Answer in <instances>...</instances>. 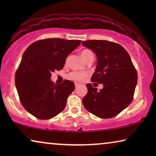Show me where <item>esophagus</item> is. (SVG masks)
I'll list each match as a JSON object with an SVG mask.
<instances>
[{
  "label": "esophagus",
  "instance_id": "1",
  "mask_svg": "<svg viewBox=\"0 0 156 156\" xmlns=\"http://www.w3.org/2000/svg\"><path fill=\"white\" fill-rule=\"evenodd\" d=\"M74 85H75V87L76 88V87L80 86V84H79V83H77V82H75V83H74Z\"/></svg>",
  "mask_w": 156,
  "mask_h": 156
}]
</instances>
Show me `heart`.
Instances as JSON below:
<instances>
[{
	"mask_svg": "<svg viewBox=\"0 0 156 156\" xmlns=\"http://www.w3.org/2000/svg\"><path fill=\"white\" fill-rule=\"evenodd\" d=\"M80 55L81 57H82V58L84 59L85 62H86L87 59L90 58V57H94L93 53L89 50H82L80 53ZM86 76L87 74L85 73H81V72H73L69 74L68 77H69V80L74 81V82H81V81H82Z\"/></svg>",
	"mask_w": 156,
	"mask_h": 156,
	"instance_id": "1",
	"label": "heart"
}]
</instances>
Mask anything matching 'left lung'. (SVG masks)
I'll use <instances>...</instances> for the list:
<instances>
[{
  "mask_svg": "<svg viewBox=\"0 0 156 156\" xmlns=\"http://www.w3.org/2000/svg\"><path fill=\"white\" fill-rule=\"evenodd\" d=\"M82 44L97 55V68L91 81L104 86L97 91L91 84H86L84 108L101 119L116 116L131 103L137 84V72L131 57L122 46L107 40H87Z\"/></svg>",
  "mask_w": 156,
  "mask_h": 156,
  "instance_id": "1",
  "label": "left lung"
}]
</instances>
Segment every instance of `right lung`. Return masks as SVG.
Segmentation results:
<instances>
[{
    "label": "right lung",
    "mask_w": 156,
    "mask_h": 156,
    "mask_svg": "<svg viewBox=\"0 0 156 156\" xmlns=\"http://www.w3.org/2000/svg\"><path fill=\"white\" fill-rule=\"evenodd\" d=\"M80 43L78 40L48 38L33 42L23 53L15 82L23 107L36 118L52 119L65 108L74 82L55 84L50 77L55 70L63 69L67 56Z\"/></svg>",
    "instance_id": "add662e5"
}]
</instances>
